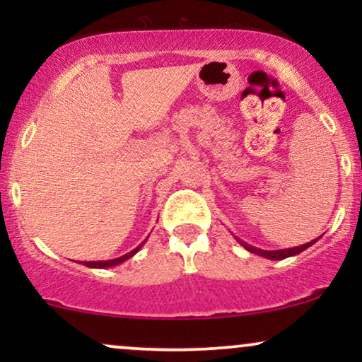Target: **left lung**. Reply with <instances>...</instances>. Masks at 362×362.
Returning <instances> with one entry per match:
<instances>
[{
  "instance_id": "obj_1",
  "label": "left lung",
  "mask_w": 362,
  "mask_h": 362,
  "mask_svg": "<svg viewBox=\"0 0 362 362\" xmlns=\"http://www.w3.org/2000/svg\"><path fill=\"white\" fill-rule=\"evenodd\" d=\"M235 240L239 242V244L244 247L245 250L252 252V254L255 255H260V257H265V259L269 260H284V259H288V257H293V255H298L300 252H303L308 249V247H311L315 244L316 240H311V242H306V244L303 245H298V247H291V249H280V250H264V249H259V247H254L250 244H247V242H244L242 239H239V237H235Z\"/></svg>"
}]
</instances>
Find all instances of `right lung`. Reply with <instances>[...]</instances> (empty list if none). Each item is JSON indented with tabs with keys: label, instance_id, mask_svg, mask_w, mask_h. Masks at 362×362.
I'll use <instances>...</instances> for the list:
<instances>
[{
	"label": "right lung",
	"instance_id": "obj_1",
	"mask_svg": "<svg viewBox=\"0 0 362 362\" xmlns=\"http://www.w3.org/2000/svg\"><path fill=\"white\" fill-rule=\"evenodd\" d=\"M148 239H145L141 242L140 245L136 247V249H133L132 252H128V254H125V255H122V257H117V259H113V260H98V262H83L82 265H86V267H90V269H110V267H115V265H120V264H123V262L125 260H128V259H132L133 255L136 254L138 250L141 249L143 245H145V242H146Z\"/></svg>",
	"mask_w": 362,
	"mask_h": 362
}]
</instances>
